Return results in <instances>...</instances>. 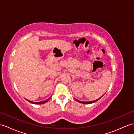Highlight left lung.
Segmentation results:
<instances>
[{
	"label": "left lung",
	"instance_id": "obj_1",
	"mask_svg": "<svg viewBox=\"0 0 134 134\" xmlns=\"http://www.w3.org/2000/svg\"><path fill=\"white\" fill-rule=\"evenodd\" d=\"M101 97L100 98H99V99H96V100H93V101H89V102H82V101H80V100H78V99H76V100L77 101V102H80V103H83V104H90V103H94V102H97V100H98L100 98H101Z\"/></svg>",
	"mask_w": 134,
	"mask_h": 134
}]
</instances>
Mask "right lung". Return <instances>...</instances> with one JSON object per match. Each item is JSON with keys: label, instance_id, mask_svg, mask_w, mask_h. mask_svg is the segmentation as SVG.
<instances>
[{"label": "right lung", "instance_id": "1", "mask_svg": "<svg viewBox=\"0 0 134 134\" xmlns=\"http://www.w3.org/2000/svg\"><path fill=\"white\" fill-rule=\"evenodd\" d=\"M28 102H29L31 103H34V104H39V105H40V104H44V103H47L48 101L49 100V98H48V99L45 100H44V101H41V102H32V101H31V100H28V99H27Z\"/></svg>", "mask_w": 134, "mask_h": 134}]
</instances>
